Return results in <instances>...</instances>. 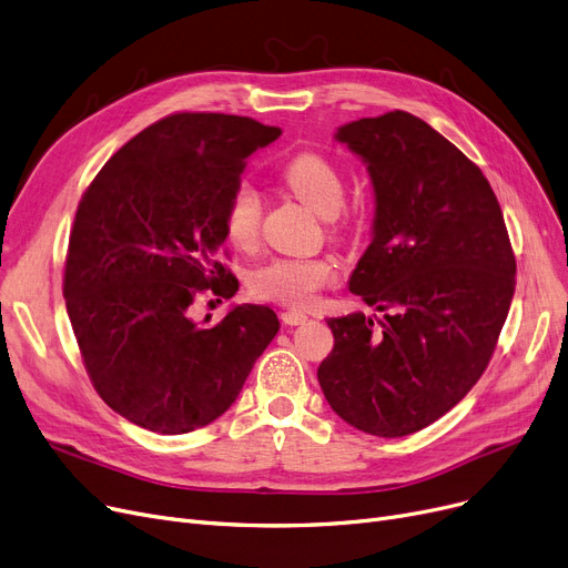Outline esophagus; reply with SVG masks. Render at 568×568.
<instances>
[{
	"mask_svg": "<svg viewBox=\"0 0 568 568\" xmlns=\"http://www.w3.org/2000/svg\"><path fill=\"white\" fill-rule=\"evenodd\" d=\"M281 320H283V323L285 325H302V323H306V320H308V315L304 313V311H283L281 313Z\"/></svg>",
	"mask_w": 568,
	"mask_h": 568,
	"instance_id": "esophagus-1",
	"label": "esophagus"
}]
</instances>
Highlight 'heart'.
<instances>
[{
  "label": "heart",
  "mask_w": 568,
  "mask_h": 568,
  "mask_svg": "<svg viewBox=\"0 0 568 568\" xmlns=\"http://www.w3.org/2000/svg\"><path fill=\"white\" fill-rule=\"evenodd\" d=\"M285 185L320 215H334L345 196V181L338 166L315 151L292 155L283 166ZM262 227V200L253 183L239 181L223 209V230L239 251L257 245ZM338 264L329 255L276 257L255 266L248 274V290L255 300L276 302L292 308L308 306L317 292L332 285Z\"/></svg>",
  "instance_id": "heart-1"
}]
</instances>
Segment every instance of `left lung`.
Returning a JSON list of instances; mask_svg holds the SVG:
<instances>
[{
    "label": "left lung",
    "instance_id": "1",
    "mask_svg": "<svg viewBox=\"0 0 568 568\" xmlns=\"http://www.w3.org/2000/svg\"><path fill=\"white\" fill-rule=\"evenodd\" d=\"M336 139L366 162L376 192L374 239L351 292L385 315L329 317L334 348L317 381L348 425L408 436L483 376L515 292V255L483 171L425 120L389 111Z\"/></svg>",
    "mask_w": 568,
    "mask_h": 568
}]
</instances>
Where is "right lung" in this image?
<instances>
[{"label": "right lung", "instance_id": "obj_1", "mask_svg": "<svg viewBox=\"0 0 568 568\" xmlns=\"http://www.w3.org/2000/svg\"><path fill=\"white\" fill-rule=\"evenodd\" d=\"M278 136L243 115L171 113L122 145L81 196L67 313L97 394L143 429L213 423L278 334L268 306H234L213 327L190 317L206 290L225 300L239 290L217 260L223 209L248 158Z\"/></svg>", "mask_w": 568, "mask_h": 568}]
</instances>
